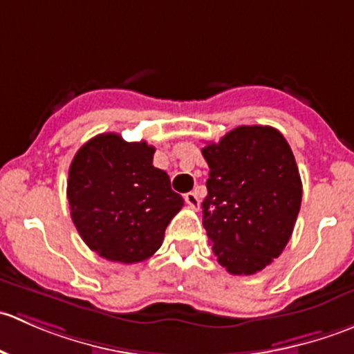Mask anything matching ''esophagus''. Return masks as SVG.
I'll return each instance as SVG.
<instances>
[{
  "label": "esophagus",
  "mask_w": 354,
  "mask_h": 354,
  "mask_svg": "<svg viewBox=\"0 0 354 354\" xmlns=\"http://www.w3.org/2000/svg\"><path fill=\"white\" fill-rule=\"evenodd\" d=\"M185 202L188 203V207H192V209L195 210L200 207V198L195 192H188V194H185Z\"/></svg>",
  "instance_id": "obj_1"
}]
</instances>
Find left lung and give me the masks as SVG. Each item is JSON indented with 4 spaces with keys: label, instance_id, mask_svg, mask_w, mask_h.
Instances as JSON below:
<instances>
[{
    "label": "left lung",
    "instance_id": "left-lung-1",
    "mask_svg": "<svg viewBox=\"0 0 354 354\" xmlns=\"http://www.w3.org/2000/svg\"><path fill=\"white\" fill-rule=\"evenodd\" d=\"M203 227L217 262L250 276L283 253L299 205L301 178L291 147L272 127H238L207 144Z\"/></svg>",
    "mask_w": 354,
    "mask_h": 354
}]
</instances>
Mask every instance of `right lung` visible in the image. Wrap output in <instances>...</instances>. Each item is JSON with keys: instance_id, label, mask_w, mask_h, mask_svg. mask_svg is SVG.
Here are the masks:
<instances>
[{"instance_id": "1", "label": "right lung", "mask_w": 354, "mask_h": 354, "mask_svg": "<svg viewBox=\"0 0 354 354\" xmlns=\"http://www.w3.org/2000/svg\"><path fill=\"white\" fill-rule=\"evenodd\" d=\"M156 149L118 133L91 138L68 171L71 219L85 245L111 262L137 263L159 250L164 231L183 207Z\"/></svg>"}]
</instances>
